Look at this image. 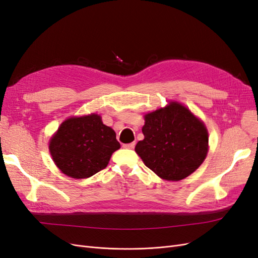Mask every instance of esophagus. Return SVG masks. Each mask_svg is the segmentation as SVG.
Returning a JSON list of instances; mask_svg holds the SVG:
<instances>
[{"mask_svg": "<svg viewBox=\"0 0 258 258\" xmlns=\"http://www.w3.org/2000/svg\"><path fill=\"white\" fill-rule=\"evenodd\" d=\"M136 143L132 142V143H128V144H122L123 148H128V150H132V148H135Z\"/></svg>", "mask_w": 258, "mask_h": 258, "instance_id": "esophagus-1", "label": "esophagus"}]
</instances>
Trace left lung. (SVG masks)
I'll return each mask as SVG.
<instances>
[{
    "mask_svg": "<svg viewBox=\"0 0 258 258\" xmlns=\"http://www.w3.org/2000/svg\"><path fill=\"white\" fill-rule=\"evenodd\" d=\"M144 139L136 153L160 178L179 181L195 172L209 152L205 122L178 101L144 114Z\"/></svg>",
    "mask_w": 258,
    "mask_h": 258,
    "instance_id": "obj_1",
    "label": "left lung"
}]
</instances>
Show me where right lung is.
Here are the masks:
<instances>
[{
	"mask_svg": "<svg viewBox=\"0 0 258 258\" xmlns=\"http://www.w3.org/2000/svg\"><path fill=\"white\" fill-rule=\"evenodd\" d=\"M54 165L72 178H87L104 169L120 148L115 131L99 114L70 116L48 143Z\"/></svg>",
	"mask_w": 258,
	"mask_h": 258,
	"instance_id": "obj_1",
	"label": "right lung"
}]
</instances>
